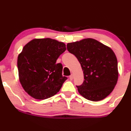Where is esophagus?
I'll return each mask as SVG.
<instances>
[{
  "instance_id": "obj_1",
  "label": "esophagus",
  "mask_w": 131,
  "mask_h": 131,
  "mask_svg": "<svg viewBox=\"0 0 131 131\" xmlns=\"http://www.w3.org/2000/svg\"><path fill=\"white\" fill-rule=\"evenodd\" d=\"M73 78H74L73 75L71 74V75H70V80H72V79H73Z\"/></svg>"
}]
</instances>
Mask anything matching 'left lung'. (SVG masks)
<instances>
[{
    "mask_svg": "<svg viewBox=\"0 0 131 131\" xmlns=\"http://www.w3.org/2000/svg\"><path fill=\"white\" fill-rule=\"evenodd\" d=\"M67 49L76 57L83 70L84 81L76 86L79 93L92 101L109 95L118 78V61L113 50L92 38L68 43Z\"/></svg>",
    "mask_w": 131,
    "mask_h": 131,
    "instance_id": "left-lung-1",
    "label": "left lung"
}]
</instances>
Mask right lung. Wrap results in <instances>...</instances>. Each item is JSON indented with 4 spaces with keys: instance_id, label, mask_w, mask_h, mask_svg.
Here are the masks:
<instances>
[{
    "instance_id": "add662e5",
    "label": "right lung",
    "mask_w": 131,
    "mask_h": 131,
    "mask_svg": "<svg viewBox=\"0 0 131 131\" xmlns=\"http://www.w3.org/2000/svg\"><path fill=\"white\" fill-rule=\"evenodd\" d=\"M66 49L63 42L50 38L34 39L24 47L18 57L19 78L30 96L45 100L60 91L67 78L56 62Z\"/></svg>"
}]
</instances>
